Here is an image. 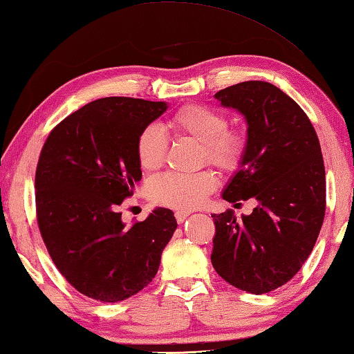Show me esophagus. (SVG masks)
Wrapping results in <instances>:
<instances>
[{
	"label": "esophagus",
	"mask_w": 354,
	"mask_h": 354,
	"mask_svg": "<svg viewBox=\"0 0 354 354\" xmlns=\"http://www.w3.org/2000/svg\"><path fill=\"white\" fill-rule=\"evenodd\" d=\"M192 214V212H189V210H178V212H175V218H176V221L178 223H183L184 220H187V216Z\"/></svg>",
	"instance_id": "1"
}]
</instances>
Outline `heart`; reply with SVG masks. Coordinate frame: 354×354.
<instances>
[{"label":"heart","mask_w":354,"mask_h":354,"mask_svg":"<svg viewBox=\"0 0 354 354\" xmlns=\"http://www.w3.org/2000/svg\"><path fill=\"white\" fill-rule=\"evenodd\" d=\"M171 130L203 144L204 160H209L221 171L239 170L246 155L248 140L239 130H229L227 118L215 108L205 105H185L171 115ZM169 139L162 128L150 124L140 130L136 140L139 165L145 170H156L164 164ZM214 171L204 170L194 175L164 173L147 185L151 201L173 209H195L216 189Z\"/></svg>","instance_id":"obj_1"}]
</instances>
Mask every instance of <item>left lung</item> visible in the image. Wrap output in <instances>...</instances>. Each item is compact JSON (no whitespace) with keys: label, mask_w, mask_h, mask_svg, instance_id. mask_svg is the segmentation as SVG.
Wrapping results in <instances>:
<instances>
[{"label":"left lung","mask_w":354,"mask_h":354,"mask_svg":"<svg viewBox=\"0 0 354 354\" xmlns=\"http://www.w3.org/2000/svg\"><path fill=\"white\" fill-rule=\"evenodd\" d=\"M248 122L240 170L223 192L229 203L257 199L240 220L214 214L210 260L218 275L250 294L285 285L310 257L325 216V165L305 111L272 83L250 80L215 94Z\"/></svg>","instance_id":"1"}]
</instances>
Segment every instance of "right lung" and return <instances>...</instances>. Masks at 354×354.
<instances>
[{"label":"right lung","instance_id":"add662e5","mask_svg":"<svg viewBox=\"0 0 354 354\" xmlns=\"http://www.w3.org/2000/svg\"><path fill=\"white\" fill-rule=\"evenodd\" d=\"M165 110V102L133 97L89 102L43 145L35 171L38 229L60 274L89 299L114 304L144 289L178 226L170 209L158 207L130 227L119 212L142 178L139 133Z\"/></svg>","mask_w":354,"mask_h":354}]
</instances>
